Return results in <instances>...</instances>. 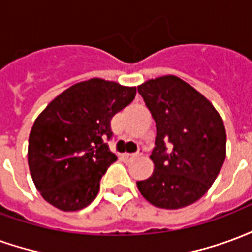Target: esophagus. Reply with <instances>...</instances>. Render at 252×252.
I'll list each match as a JSON object with an SVG mask.
<instances>
[{
    "label": "esophagus",
    "mask_w": 252,
    "mask_h": 252,
    "mask_svg": "<svg viewBox=\"0 0 252 252\" xmlns=\"http://www.w3.org/2000/svg\"><path fill=\"white\" fill-rule=\"evenodd\" d=\"M140 157V154H123V159L126 162H133L135 159H137Z\"/></svg>",
    "instance_id": "1"
}]
</instances>
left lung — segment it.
<instances>
[{"mask_svg":"<svg viewBox=\"0 0 252 252\" xmlns=\"http://www.w3.org/2000/svg\"><path fill=\"white\" fill-rule=\"evenodd\" d=\"M157 126L150 158L155 170L137 188L153 205L180 209L209 190L225 159L227 135L220 115L189 83L174 75L137 88Z\"/></svg>","mask_w":252,"mask_h":252,"instance_id":"obj_1","label":"left lung"}]
</instances>
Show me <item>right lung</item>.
Returning <instances> with one entry per match:
<instances>
[{
	"label": "right lung",
	"mask_w": 252,
	"mask_h": 252,
	"mask_svg": "<svg viewBox=\"0 0 252 252\" xmlns=\"http://www.w3.org/2000/svg\"><path fill=\"white\" fill-rule=\"evenodd\" d=\"M136 88L93 78L52 99L33 123L28 164L36 189L58 209H83L97 197L99 181L116 162L108 140L112 117L131 104Z\"/></svg>",
	"instance_id": "1"
}]
</instances>
